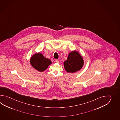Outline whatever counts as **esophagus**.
Listing matches in <instances>:
<instances>
[{
	"label": "esophagus",
	"mask_w": 120,
	"mask_h": 120,
	"mask_svg": "<svg viewBox=\"0 0 120 120\" xmlns=\"http://www.w3.org/2000/svg\"><path fill=\"white\" fill-rule=\"evenodd\" d=\"M55 62H56V63H59V60H57V59H56V60H55Z\"/></svg>",
	"instance_id": "esophagus-1"
}]
</instances>
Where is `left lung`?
<instances>
[{
	"instance_id": "1",
	"label": "left lung",
	"mask_w": 120,
	"mask_h": 120,
	"mask_svg": "<svg viewBox=\"0 0 120 120\" xmlns=\"http://www.w3.org/2000/svg\"><path fill=\"white\" fill-rule=\"evenodd\" d=\"M84 60L78 51H72L69 53L67 59L64 62L66 71L74 73L79 71L84 65Z\"/></svg>"
}]
</instances>
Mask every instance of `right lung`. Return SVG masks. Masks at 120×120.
I'll list each match as a JSON object with an SVG mask.
<instances>
[{
    "label": "right lung",
    "instance_id": "right-lung-1",
    "mask_svg": "<svg viewBox=\"0 0 120 120\" xmlns=\"http://www.w3.org/2000/svg\"><path fill=\"white\" fill-rule=\"evenodd\" d=\"M30 63L32 66L38 71H45L52 64L50 59L44 57L40 53L35 54L31 57Z\"/></svg>",
    "mask_w": 120,
    "mask_h": 120
}]
</instances>
